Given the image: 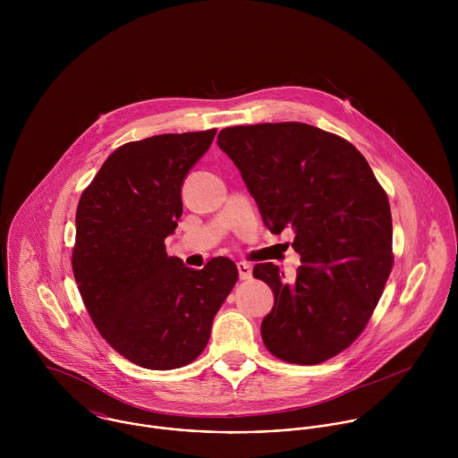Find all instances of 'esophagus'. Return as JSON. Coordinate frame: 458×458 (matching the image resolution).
Returning <instances> with one entry per match:
<instances>
[{
  "label": "esophagus",
  "instance_id": "1",
  "mask_svg": "<svg viewBox=\"0 0 458 458\" xmlns=\"http://www.w3.org/2000/svg\"><path fill=\"white\" fill-rule=\"evenodd\" d=\"M238 273L242 280H249L252 278V266L247 262H238Z\"/></svg>",
  "mask_w": 458,
  "mask_h": 458
}]
</instances>
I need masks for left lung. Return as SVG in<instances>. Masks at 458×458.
Segmentation results:
<instances>
[{
    "label": "left lung",
    "mask_w": 458,
    "mask_h": 458,
    "mask_svg": "<svg viewBox=\"0 0 458 458\" xmlns=\"http://www.w3.org/2000/svg\"><path fill=\"white\" fill-rule=\"evenodd\" d=\"M218 148L240 169L264 225L294 233L296 280L278 266H254L275 305L262 319L266 349L316 365L365 329L393 266L388 196L365 157L345 139L296 122L227 127Z\"/></svg>",
    "instance_id": "left-lung-1"
}]
</instances>
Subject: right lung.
Masks as SVG:
<instances>
[{"label": "right lung", "instance_id": "1", "mask_svg": "<svg viewBox=\"0 0 458 458\" xmlns=\"http://www.w3.org/2000/svg\"><path fill=\"white\" fill-rule=\"evenodd\" d=\"M216 131L153 135L120 146L84 189L75 213L72 269L106 342L151 370L189 365L238 280L215 258L187 267L164 240L183 213L182 185Z\"/></svg>", "mask_w": 458, "mask_h": 458}]
</instances>
